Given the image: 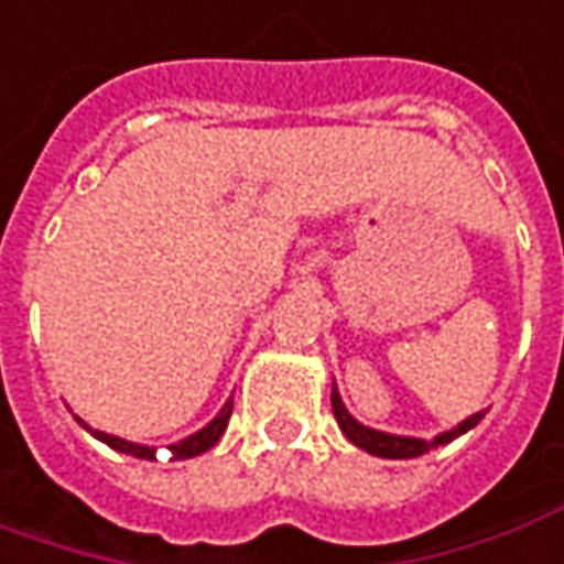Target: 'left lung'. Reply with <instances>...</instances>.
Returning a JSON list of instances; mask_svg holds the SVG:
<instances>
[{"label": "left lung", "instance_id": "left-lung-1", "mask_svg": "<svg viewBox=\"0 0 564 564\" xmlns=\"http://www.w3.org/2000/svg\"><path fill=\"white\" fill-rule=\"evenodd\" d=\"M330 404H333V416H336V423L343 429V435H346L348 442L355 444V447H361L367 454H373V457L382 459H411V457H423L426 451L432 447H438V444H447L459 438V435H466L469 429H475L481 423V416L485 411L473 413V416H466L463 423H457L454 429H447V432H438L435 438H416V435H392V432H382V429H370L358 423L348 408L343 404V394L336 389V382H333V394H330Z\"/></svg>", "mask_w": 564, "mask_h": 564}]
</instances>
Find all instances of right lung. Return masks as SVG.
I'll list each match as a JSON object with an SVG mask.
<instances>
[{"label":"right lung","instance_id":"obj_1","mask_svg":"<svg viewBox=\"0 0 564 564\" xmlns=\"http://www.w3.org/2000/svg\"><path fill=\"white\" fill-rule=\"evenodd\" d=\"M231 411H234V401L228 398L225 401V408L206 423L203 429H197L194 435H187V438H182V442L170 444L172 457L175 459H191V457H200V454H206L213 444L225 435V429H228V420H231ZM79 420V416H76ZM83 426L89 429L91 435L98 438V442H105L107 447H113V451H120V454H129V457H138V459H156V447H151V444H138V442H126V438H120V435H107V432H101V429H91L86 420H79Z\"/></svg>","mask_w":564,"mask_h":564}]
</instances>
